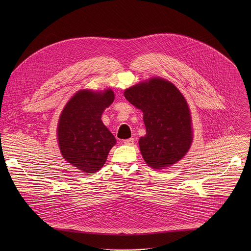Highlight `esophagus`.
<instances>
[{"mask_svg":"<svg viewBox=\"0 0 251 251\" xmlns=\"http://www.w3.org/2000/svg\"><path fill=\"white\" fill-rule=\"evenodd\" d=\"M124 143L126 144V145H128V146H130V145H133V143H134V139H133V138L126 139V140H124Z\"/></svg>","mask_w":251,"mask_h":251,"instance_id":"34e87169","label":"esophagus"}]
</instances>
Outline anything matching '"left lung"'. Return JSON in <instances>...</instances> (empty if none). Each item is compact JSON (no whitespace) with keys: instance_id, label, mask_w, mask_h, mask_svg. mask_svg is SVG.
<instances>
[{"instance_id":"left-lung-1","label":"left lung","mask_w":251,"mask_h":251,"mask_svg":"<svg viewBox=\"0 0 251 251\" xmlns=\"http://www.w3.org/2000/svg\"><path fill=\"white\" fill-rule=\"evenodd\" d=\"M125 98L143 112L146 135L139 147L147 164L162 169L178 162L192 142L189 109L179 90L153 78L126 89Z\"/></svg>"}]
</instances>
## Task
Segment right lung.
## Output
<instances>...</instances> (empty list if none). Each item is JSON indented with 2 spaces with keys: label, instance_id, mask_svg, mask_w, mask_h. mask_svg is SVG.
<instances>
[{
  "label": "right lung",
  "instance_id": "add662e5",
  "mask_svg": "<svg viewBox=\"0 0 251 251\" xmlns=\"http://www.w3.org/2000/svg\"><path fill=\"white\" fill-rule=\"evenodd\" d=\"M114 100L109 89L103 93L80 91L64 108L58 125V141L65 159L86 173L100 170L116 144L101 121V114Z\"/></svg>",
  "mask_w": 251,
  "mask_h": 251
}]
</instances>
